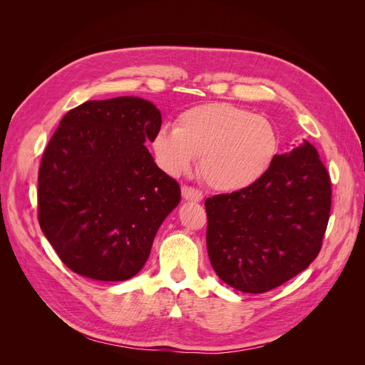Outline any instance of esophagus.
<instances>
[{"label": "esophagus", "instance_id": "obj_1", "mask_svg": "<svg viewBox=\"0 0 365 365\" xmlns=\"http://www.w3.org/2000/svg\"><path fill=\"white\" fill-rule=\"evenodd\" d=\"M182 197H184L185 201L200 202L202 197H204V195H202L201 190H197V189H193V187L185 185V187H182Z\"/></svg>", "mask_w": 365, "mask_h": 365}]
</instances>
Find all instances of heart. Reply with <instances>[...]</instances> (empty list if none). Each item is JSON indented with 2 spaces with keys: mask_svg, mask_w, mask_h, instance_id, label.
<instances>
[{
  "mask_svg": "<svg viewBox=\"0 0 365 365\" xmlns=\"http://www.w3.org/2000/svg\"><path fill=\"white\" fill-rule=\"evenodd\" d=\"M152 149L161 168L181 175L200 158V173L217 192H237L257 182L279 153L269 120L228 103H207L184 111L175 130L160 129Z\"/></svg>",
  "mask_w": 365,
  "mask_h": 365,
  "instance_id": "heart-1",
  "label": "heart"
}]
</instances>
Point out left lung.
Listing matches in <instances>:
<instances>
[{
  "label": "left lung",
  "mask_w": 365,
  "mask_h": 365,
  "mask_svg": "<svg viewBox=\"0 0 365 365\" xmlns=\"http://www.w3.org/2000/svg\"><path fill=\"white\" fill-rule=\"evenodd\" d=\"M332 205L326 165L311 143L277 155L262 178L205 200L210 263L231 288L271 291L318 256Z\"/></svg>",
  "instance_id": "left-lung-1"
}]
</instances>
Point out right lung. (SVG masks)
<instances>
[{
    "instance_id": "obj_1",
    "label": "right lung",
    "mask_w": 365,
    "mask_h": 365,
    "mask_svg": "<svg viewBox=\"0 0 365 365\" xmlns=\"http://www.w3.org/2000/svg\"><path fill=\"white\" fill-rule=\"evenodd\" d=\"M160 128L155 105L125 96L76 106L54 130L38 175V220L76 274L123 282L145 267L181 200L145 146Z\"/></svg>"
}]
</instances>
